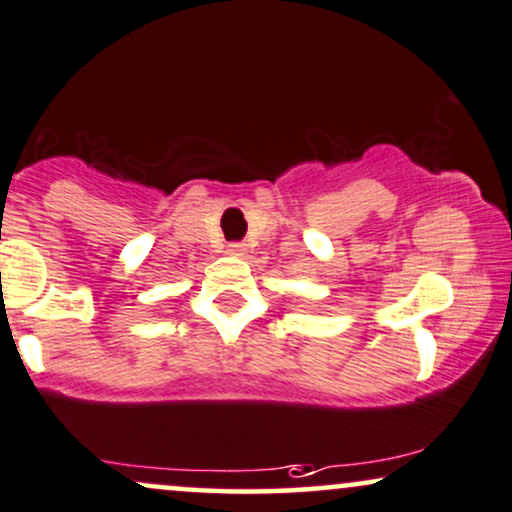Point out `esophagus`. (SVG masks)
Returning <instances> with one entry per match:
<instances>
[{
  "label": "esophagus",
  "mask_w": 512,
  "mask_h": 512,
  "mask_svg": "<svg viewBox=\"0 0 512 512\" xmlns=\"http://www.w3.org/2000/svg\"><path fill=\"white\" fill-rule=\"evenodd\" d=\"M227 254H230V256H244L246 254V244L230 242V244H227Z\"/></svg>",
  "instance_id": "esophagus-1"
}]
</instances>
